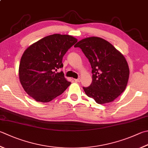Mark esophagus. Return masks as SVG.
<instances>
[{"instance_id": "obj_1", "label": "esophagus", "mask_w": 148, "mask_h": 148, "mask_svg": "<svg viewBox=\"0 0 148 148\" xmlns=\"http://www.w3.org/2000/svg\"><path fill=\"white\" fill-rule=\"evenodd\" d=\"M74 80H75V82H80V78H79V79H74Z\"/></svg>"}]
</instances>
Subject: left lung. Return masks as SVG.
Instances as JSON below:
<instances>
[{
	"label": "left lung",
	"instance_id": "8db88e82",
	"mask_svg": "<svg viewBox=\"0 0 148 148\" xmlns=\"http://www.w3.org/2000/svg\"><path fill=\"white\" fill-rule=\"evenodd\" d=\"M74 47L82 49L92 68V82L84 87L86 94L98 104L113 102L126 89L130 69L126 58L108 41L97 37L85 38Z\"/></svg>",
	"mask_w": 148,
	"mask_h": 148
}]
</instances>
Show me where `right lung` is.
I'll return each mask as SVG.
<instances>
[{"mask_svg": "<svg viewBox=\"0 0 148 148\" xmlns=\"http://www.w3.org/2000/svg\"><path fill=\"white\" fill-rule=\"evenodd\" d=\"M77 42L73 36L53 34L25 50L19 64V80L24 91L36 101H51L71 84L63 72L55 71L62 68L64 55Z\"/></svg>", "mask_w": 148, "mask_h": 148, "instance_id": "add662e5", "label": "right lung"}]
</instances>
